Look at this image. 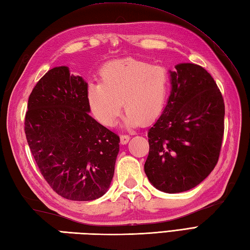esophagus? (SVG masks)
Returning <instances> with one entry per match:
<instances>
[{"mask_svg": "<svg viewBox=\"0 0 250 250\" xmlns=\"http://www.w3.org/2000/svg\"><path fill=\"white\" fill-rule=\"evenodd\" d=\"M130 141V135H128V134H121L120 135V142H121V144H126V143H128Z\"/></svg>", "mask_w": 250, "mask_h": 250, "instance_id": "obj_1", "label": "esophagus"}]
</instances>
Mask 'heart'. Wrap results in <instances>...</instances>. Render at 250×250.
I'll return each instance as SVG.
<instances>
[{
    "instance_id": "heart-1",
    "label": "heart",
    "mask_w": 250,
    "mask_h": 250,
    "mask_svg": "<svg viewBox=\"0 0 250 250\" xmlns=\"http://www.w3.org/2000/svg\"><path fill=\"white\" fill-rule=\"evenodd\" d=\"M168 90L169 76L166 68L125 59L102 67L100 83L89 84L87 100L91 113L102 125H113L124 106L125 125L136 128L142 121L148 124L162 113Z\"/></svg>"
}]
</instances>
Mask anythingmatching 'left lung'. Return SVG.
I'll return each mask as SVG.
<instances>
[{
    "label": "left lung",
    "mask_w": 250,
    "mask_h": 250,
    "mask_svg": "<svg viewBox=\"0 0 250 250\" xmlns=\"http://www.w3.org/2000/svg\"><path fill=\"white\" fill-rule=\"evenodd\" d=\"M175 68L166 108L148 131L144 166L153 187L167 193L192 189L208 176L225 131L224 98L210 74L193 63Z\"/></svg>",
    "instance_id": "1"
}]
</instances>
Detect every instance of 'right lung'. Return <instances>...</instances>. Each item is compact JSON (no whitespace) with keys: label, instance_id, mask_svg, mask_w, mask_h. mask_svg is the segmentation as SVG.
<instances>
[{"label":"right lung","instance_id":"add662e5","mask_svg":"<svg viewBox=\"0 0 250 250\" xmlns=\"http://www.w3.org/2000/svg\"><path fill=\"white\" fill-rule=\"evenodd\" d=\"M88 83L67 66L51 68L32 90L24 132L32 156L54 191L92 201L108 190L119 136L89 115Z\"/></svg>","mask_w":250,"mask_h":250}]
</instances>
